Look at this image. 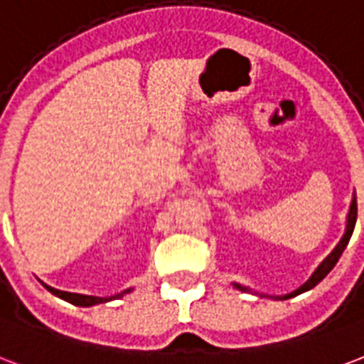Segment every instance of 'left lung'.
I'll use <instances>...</instances> for the list:
<instances>
[{"instance_id": "8db88e82", "label": "left lung", "mask_w": 364, "mask_h": 364, "mask_svg": "<svg viewBox=\"0 0 364 364\" xmlns=\"http://www.w3.org/2000/svg\"><path fill=\"white\" fill-rule=\"evenodd\" d=\"M355 222H357V198L353 196V203H351V208H349V216H347V230L346 233H343V237H341V241L338 243V247L328 255V258H324V262L314 270V274H312L311 278H309V282L306 284H303L301 287H299L297 291H293L289 293V295H285L284 299H291L295 297V295H299V293H303V291H309V289H312L314 285L320 284L322 279L330 274V270H332L333 266H336V262L340 260L341 257V252L346 250L347 243H349V239H351V235H353V230H355ZM235 287H239V289H243V291H247V287H241V285H237Z\"/></svg>"}]
</instances>
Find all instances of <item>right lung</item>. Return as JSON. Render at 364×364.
Here are the masks:
<instances>
[{"instance_id":"1","label":"right lung","mask_w":364,"mask_h":364,"mask_svg":"<svg viewBox=\"0 0 364 364\" xmlns=\"http://www.w3.org/2000/svg\"><path fill=\"white\" fill-rule=\"evenodd\" d=\"M46 289L53 295H58L59 299H63V301H69L73 305L77 306H92V305H98V303H106V301H112V299H117V297H123V293H129L131 289L127 291L119 293V295H115V297H109V299H104V297H92V295H79V293H67V291H59V289H53L50 285H46Z\"/></svg>"}]
</instances>
